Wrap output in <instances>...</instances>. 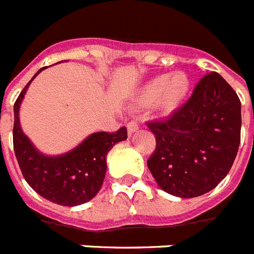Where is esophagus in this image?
<instances>
[{"label": "esophagus", "instance_id": "esophagus-1", "mask_svg": "<svg viewBox=\"0 0 254 254\" xmlns=\"http://www.w3.org/2000/svg\"><path fill=\"white\" fill-rule=\"evenodd\" d=\"M127 129H128L129 135H132L133 132H136L139 129V123L136 122V121H131V122H128V125H127Z\"/></svg>", "mask_w": 254, "mask_h": 254}]
</instances>
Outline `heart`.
Listing matches in <instances>:
<instances>
[{"instance_id": "heart-1", "label": "heart", "mask_w": 254, "mask_h": 254, "mask_svg": "<svg viewBox=\"0 0 254 254\" xmlns=\"http://www.w3.org/2000/svg\"><path fill=\"white\" fill-rule=\"evenodd\" d=\"M190 87V77L182 71H177L170 76L158 75L144 85L140 93V101L152 102L157 100L158 108L162 112L170 113L179 108L186 100Z\"/></svg>"}]
</instances>
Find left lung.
Here are the masks:
<instances>
[{"label":"left lung","instance_id":"1","mask_svg":"<svg viewBox=\"0 0 254 254\" xmlns=\"http://www.w3.org/2000/svg\"><path fill=\"white\" fill-rule=\"evenodd\" d=\"M146 126L156 150L146 165L157 184L177 197H197L225 179L238 154L242 104L218 72H207L183 106Z\"/></svg>","mask_w":254,"mask_h":254}]
</instances>
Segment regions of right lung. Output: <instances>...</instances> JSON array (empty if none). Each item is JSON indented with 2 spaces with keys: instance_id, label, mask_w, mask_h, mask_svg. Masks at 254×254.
<instances>
[{
  "instance_id": "add662e5",
  "label": "right lung",
  "mask_w": 254,
  "mask_h": 254,
  "mask_svg": "<svg viewBox=\"0 0 254 254\" xmlns=\"http://www.w3.org/2000/svg\"><path fill=\"white\" fill-rule=\"evenodd\" d=\"M47 67L37 71L14 104L12 142L16 161L29 187L40 196L64 206L85 204L97 194L106 174V156L119 141L127 139V128L114 133L94 132L70 152L47 156L33 146L22 131L19 108L29 84Z\"/></svg>"
}]
</instances>
